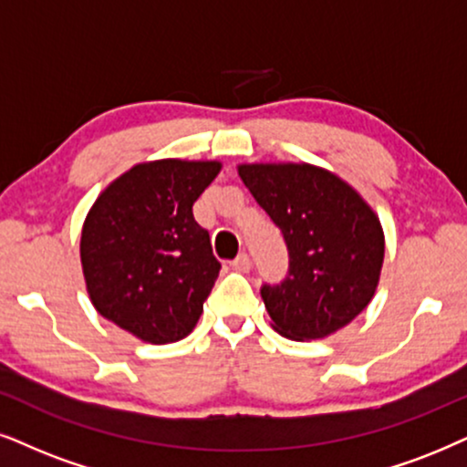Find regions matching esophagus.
Listing matches in <instances>:
<instances>
[{
    "mask_svg": "<svg viewBox=\"0 0 467 467\" xmlns=\"http://www.w3.org/2000/svg\"><path fill=\"white\" fill-rule=\"evenodd\" d=\"M230 265H233V269L234 271H241V274H247V271H250V256H247V254H239V256L237 258H234V261L233 263H230Z\"/></svg>",
    "mask_w": 467,
    "mask_h": 467,
    "instance_id": "esophagus-1",
    "label": "esophagus"
}]
</instances>
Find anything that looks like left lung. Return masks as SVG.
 Returning a JSON list of instances; mask_svg holds the SVG:
<instances>
[{"label":"left lung","instance_id":"obj_1","mask_svg":"<svg viewBox=\"0 0 467 467\" xmlns=\"http://www.w3.org/2000/svg\"><path fill=\"white\" fill-rule=\"evenodd\" d=\"M244 185L285 234L288 277L263 286L271 327L291 340L327 338L379 286L386 237L379 215L332 170L306 161L239 163Z\"/></svg>","mask_w":467,"mask_h":467}]
</instances>
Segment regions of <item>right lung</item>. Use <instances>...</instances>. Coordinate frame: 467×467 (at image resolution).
Returning a JSON list of instances; mask_svg holds the SVG:
<instances>
[{
  "label": "right lung",
  "mask_w": 467,
  "mask_h": 467,
  "mask_svg": "<svg viewBox=\"0 0 467 467\" xmlns=\"http://www.w3.org/2000/svg\"><path fill=\"white\" fill-rule=\"evenodd\" d=\"M220 170L213 159L135 163L88 211L79 241L88 297L141 342L182 340L202 315L222 265L192 206Z\"/></svg>",
  "instance_id": "1"
}]
</instances>
